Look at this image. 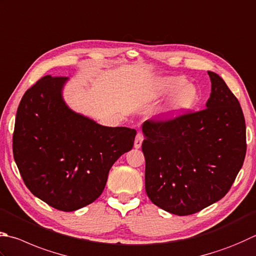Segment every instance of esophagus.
<instances>
[{"instance_id":"esophagus-1","label":"esophagus","mask_w":256,"mask_h":256,"mask_svg":"<svg viewBox=\"0 0 256 256\" xmlns=\"http://www.w3.org/2000/svg\"><path fill=\"white\" fill-rule=\"evenodd\" d=\"M142 140H144V134L142 132H138L136 134V138H134V148H140L142 147Z\"/></svg>"}]
</instances>
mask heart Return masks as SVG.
Here are the masks:
<instances>
[{"instance_id":"b5f03b06","label":"heart","mask_w":256,"mask_h":256,"mask_svg":"<svg viewBox=\"0 0 256 256\" xmlns=\"http://www.w3.org/2000/svg\"><path fill=\"white\" fill-rule=\"evenodd\" d=\"M157 90L162 94H172L167 104L166 114L175 116L190 109L196 102L197 92L190 84H186V79L182 76H165L158 80Z\"/></svg>"}]
</instances>
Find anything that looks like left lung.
<instances>
[{
    "instance_id": "8db88e82",
    "label": "left lung",
    "mask_w": 256,
    "mask_h": 256,
    "mask_svg": "<svg viewBox=\"0 0 256 256\" xmlns=\"http://www.w3.org/2000/svg\"><path fill=\"white\" fill-rule=\"evenodd\" d=\"M206 108L142 124L144 188L154 204L180 216L195 214L228 194L243 166L246 127L238 98L208 71Z\"/></svg>"
}]
</instances>
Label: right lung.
Returning a JSON list of instances; mask_svg holds the SVG:
<instances>
[{
  "instance_id": "right-lung-1",
  "label": "right lung",
  "mask_w": 256,
  "mask_h": 256,
  "mask_svg": "<svg viewBox=\"0 0 256 256\" xmlns=\"http://www.w3.org/2000/svg\"><path fill=\"white\" fill-rule=\"evenodd\" d=\"M66 76H46L18 104L13 156L26 186L64 212L89 205L104 192L114 162L134 146L136 130L104 127L64 104Z\"/></svg>"
}]
</instances>
